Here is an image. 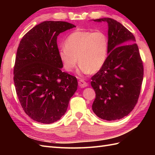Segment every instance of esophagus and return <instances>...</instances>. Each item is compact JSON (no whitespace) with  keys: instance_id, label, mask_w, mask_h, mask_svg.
Masks as SVG:
<instances>
[{"instance_id":"obj_1","label":"esophagus","mask_w":155,"mask_h":155,"mask_svg":"<svg viewBox=\"0 0 155 155\" xmlns=\"http://www.w3.org/2000/svg\"><path fill=\"white\" fill-rule=\"evenodd\" d=\"M78 84L79 87H80L81 88H84V87H86L88 85V83H87L86 81H85L84 80H83V79H80V80L78 82Z\"/></svg>"}]
</instances>
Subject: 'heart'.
<instances>
[{
	"label": "heart",
	"mask_w": 155,
	"mask_h": 155,
	"mask_svg": "<svg viewBox=\"0 0 155 155\" xmlns=\"http://www.w3.org/2000/svg\"><path fill=\"white\" fill-rule=\"evenodd\" d=\"M109 50L107 36L101 31L76 30L64 41V47L59 51L64 68L72 72L78 63L79 73L97 72L106 62Z\"/></svg>",
	"instance_id": "b5f03b06"
}]
</instances>
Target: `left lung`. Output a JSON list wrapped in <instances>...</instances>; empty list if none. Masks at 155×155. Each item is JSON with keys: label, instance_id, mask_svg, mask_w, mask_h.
Returning a JSON list of instances; mask_svg holds the SVG:
<instances>
[{"label": "left lung", "instance_id": "8db88e82", "mask_svg": "<svg viewBox=\"0 0 155 155\" xmlns=\"http://www.w3.org/2000/svg\"><path fill=\"white\" fill-rule=\"evenodd\" d=\"M93 21L108 23L109 55L103 67L91 78L96 92L92 110L103 120H120L137 104L143 63L134 36L121 23L110 18Z\"/></svg>", "mask_w": 155, "mask_h": 155}]
</instances>
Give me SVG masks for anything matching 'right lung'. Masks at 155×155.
I'll return each instance as SVG.
<instances>
[{
	"label": "right lung",
	"instance_id": "right-lung-1",
	"mask_svg": "<svg viewBox=\"0 0 155 155\" xmlns=\"http://www.w3.org/2000/svg\"><path fill=\"white\" fill-rule=\"evenodd\" d=\"M76 26L64 21H44L23 36L17 51L13 80L25 113L37 122L50 124L66 112L78 88L76 77L61 71L58 36Z\"/></svg>",
	"mask_w": 155,
	"mask_h": 155
}]
</instances>
